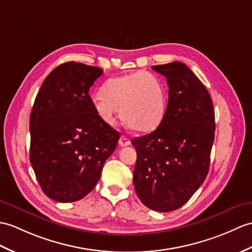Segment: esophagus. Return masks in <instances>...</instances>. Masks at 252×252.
<instances>
[{
  "mask_svg": "<svg viewBox=\"0 0 252 252\" xmlns=\"http://www.w3.org/2000/svg\"><path fill=\"white\" fill-rule=\"evenodd\" d=\"M130 144H131V142H130V139H128L127 136L122 135V136L120 137V139H119V145L121 146V147H126V146H128Z\"/></svg>",
  "mask_w": 252,
  "mask_h": 252,
  "instance_id": "esophagus-1",
  "label": "esophagus"
}]
</instances>
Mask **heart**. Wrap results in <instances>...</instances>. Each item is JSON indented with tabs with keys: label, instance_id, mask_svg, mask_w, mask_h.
<instances>
[{
	"label": "heart",
	"instance_id": "obj_1",
	"mask_svg": "<svg viewBox=\"0 0 252 252\" xmlns=\"http://www.w3.org/2000/svg\"><path fill=\"white\" fill-rule=\"evenodd\" d=\"M166 102L164 84L146 71L108 79L102 93L92 98L93 108L105 124L114 126L120 108L122 121L139 133L153 132L161 125Z\"/></svg>",
	"mask_w": 252,
	"mask_h": 252
}]
</instances>
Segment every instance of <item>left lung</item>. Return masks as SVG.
Returning a JSON list of instances; mask_svg holds the SVG:
<instances>
[{
    "label": "left lung",
    "mask_w": 252,
    "mask_h": 252,
    "mask_svg": "<svg viewBox=\"0 0 252 252\" xmlns=\"http://www.w3.org/2000/svg\"><path fill=\"white\" fill-rule=\"evenodd\" d=\"M166 78L168 102L156 130L134 137L136 194L156 212L176 210L205 180L215 139V113L209 93L181 62L153 66Z\"/></svg>",
    "instance_id": "obj_1"
}]
</instances>
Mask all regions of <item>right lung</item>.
Segmentation results:
<instances>
[{
    "label": "right lung",
    "mask_w": 252,
    "mask_h": 252,
    "mask_svg": "<svg viewBox=\"0 0 252 252\" xmlns=\"http://www.w3.org/2000/svg\"><path fill=\"white\" fill-rule=\"evenodd\" d=\"M102 74L96 66L63 63L47 76L35 98L30 162L40 188L54 201L76 202L92 191L119 140L89 95Z\"/></svg>",
    "instance_id": "obj_1"
}]
</instances>
